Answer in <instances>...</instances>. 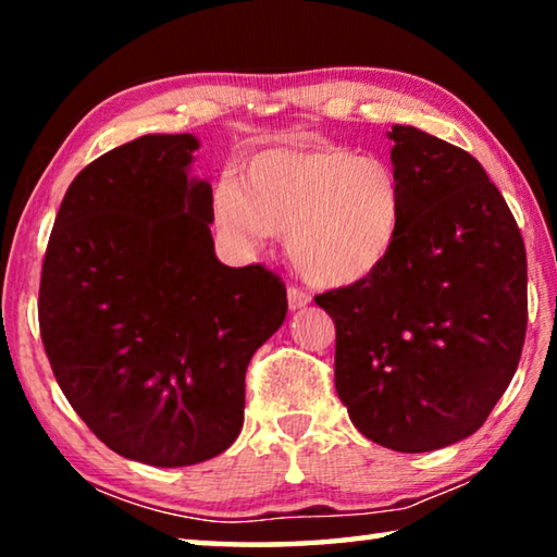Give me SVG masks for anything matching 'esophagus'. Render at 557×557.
I'll return each instance as SVG.
<instances>
[{
    "label": "esophagus",
    "mask_w": 557,
    "mask_h": 557,
    "mask_svg": "<svg viewBox=\"0 0 557 557\" xmlns=\"http://www.w3.org/2000/svg\"><path fill=\"white\" fill-rule=\"evenodd\" d=\"M309 301H312V295H309V292H305V289L297 287V285H289L287 287V305H289V309H301V307H307Z\"/></svg>",
    "instance_id": "34e87169"
}]
</instances>
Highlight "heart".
Listing matches in <instances>:
<instances>
[{
  "instance_id": "heart-1",
  "label": "heart",
  "mask_w": 557,
  "mask_h": 557,
  "mask_svg": "<svg viewBox=\"0 0 557 557\" xmlns=\"http://www.w3.org/2000/svg\"><path fill=\"white\" fill-rule=\"evenodd\" d=\"M215 221L245 248L287 235L292 265L319 287L375 275L400 240V174L379 157L344 147H275L258 152L240 184L223 182Z\"/></svg>"
}]
</instances>
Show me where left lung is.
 <instances>
[{"label": "left lung", "instance_id": "obj_1", "mask_svg": "<svg viewBox=\"0 0 557 557\" xmlns=\"http://www.w3.org/2000/svg\"><path fill=\"white\" fill-rule=\"evenodd\" d=\"M405 221L388 262L314 301L334 319L336 393L379 445L432 451L484 425L528 324L525 248L511 209L465 149L395 125Z\"/></svg>", "mask_w": 557, "mask_h": 557}]
</instances>
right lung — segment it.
Instances as JSON below:
<instances>
[{
    "label": "right lung",
    "mask_w": 557,
    "mask_h": 557,
    "mask_svg": "<svg viewBox=\"0 0 557 557\" xmlns=\"http://www.w3.org/2000/svg\"><path fill=\"white\" fill-rule=\"evenodd\" d=\"M191 135H145L73 178L39 287L55 381L92 435L152 467L199 465L243 428L245 371L285 322L265 265L215 258Z\"/></svg>",
    "instance_id": "add662e5"
}]
</instances>
